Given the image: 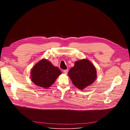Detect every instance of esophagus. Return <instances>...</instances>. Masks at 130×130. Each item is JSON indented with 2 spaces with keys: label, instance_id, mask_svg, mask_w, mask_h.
<instances>
[{
  "label": "esophagus",
  "instance_id": "obj_1",
  "mask_svg": "<svg viewBox=\"0 0 130 130\" xmlns=\"http://www.w3.org/2000/svg\"><path fill=\"white\" fill-rule=\"evenodd\" d=\"M63 73L65 74H67L68 73V69H65V70H63Z\"/></svg>",
  "mask_w": 130,
  "mask_h": 130
}]
</instances>
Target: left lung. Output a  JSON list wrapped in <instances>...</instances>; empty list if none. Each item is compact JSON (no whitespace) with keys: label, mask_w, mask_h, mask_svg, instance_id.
<instances>
[{"label":"left lung","mask_w":130,"mask_h":130,"mask_svg":"<svg viewBox=\"0 0 130 130\" xmlns=\"http://www.w3.org/2000/svg\"><path fill=\"white\" fill-rule=\"evenodd\" d=\"M68 76L74 85L82 90L95 81L96 70L89 60L82 59L75 62L74 66L69 70Z\"/></svg>","instance_id":"left-lung-1"}]
</instances>
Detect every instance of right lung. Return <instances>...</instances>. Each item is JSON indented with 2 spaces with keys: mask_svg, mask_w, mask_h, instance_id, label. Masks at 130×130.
<instances>
[{
  "mask_svg": "<svg viewBox=\"0 0 130 130\" xmlns=\"http://www.w3.org/2000/svg\"><path fill=\"white\" fill-rule=\"evenodd\" d=\"M57 67L46 59H42L34 66L31 71V80L34 83L42 88L50 87L61 74Z\"/></svg>",
  "mask_w": 130,
  "mask_h": 130,
  "instance_id": "add662e5",
  "label": "right lung"
}]
</instances>
